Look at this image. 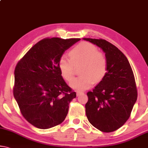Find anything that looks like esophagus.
Instances as JSON below:
<instances>
[{
  "label": "esophagus",
  "mask_w": 148,
  "mask_h": 148,
  "mask_svg": "<svg viewBox=\"0 0 148 148\" xmlns=\"http://www.w3.org/2000/svg\"><path fill=\"white\" fill-rule=\"evenodd\" d=\"M82 93H83V92H81V91H77V96H79V95L82 94Z\"/></svg>",
  "instance_id": "esophagus-1"
}]
</instances>
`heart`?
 Instances as JSON below:
<instances>
[{"instance_id":"b5f03b06","label":"heart","mask_w":148,"mask_h":148,"mask_svg":"<svg viewBox=\"0 0 148 148\" xmlns=\"http://www.w3.org/2000/svg\"><path fill=\"white\" fill-rule=\"evenodd\" d=\"M70 58L61 56L58 67L61 75L70 81L75 73V67L82 65L80 76L73 79L70 86L75 90H86L100 82L107 71V60L105 56L98 51L96 46L88 42H81L75 47L69 53Z\"/></svg>"}]
</instances>
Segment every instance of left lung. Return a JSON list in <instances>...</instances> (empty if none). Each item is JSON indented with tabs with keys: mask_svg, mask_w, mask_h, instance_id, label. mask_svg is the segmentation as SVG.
<instances>
[{
	"mask_svg": "<svg viewBox=\"0 0 148 148\" xmlns=\"http://www.w3.org/2000/svg\"><path fill=\"white\" fill-rule=\"evenodd\" d=\"M105 53L107 71L92 91L87 92L86 115L93 126L112 132L123 126L137 100L134 75L130 63L115 45L103 39L83 38Z\"/></svg>",
	"mask_w": 148,
	"mask_h": 148,
	"instance_id": "obj_1",
	"label": "left lung"
}]
</instances>
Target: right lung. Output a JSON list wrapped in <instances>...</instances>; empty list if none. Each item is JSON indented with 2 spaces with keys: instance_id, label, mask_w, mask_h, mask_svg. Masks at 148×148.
Returning a JSON list of instances; mask_svg holds the SVG:
<instances>
[{
  "instance_id": "obj_1",
  "label": "right lung",
  "mask_w": 148,
  "mask_h": 148,
  "mask_svg": "<svg viewBox=\"0 0 148 148\" xmlns=\"http://www.w3.org/2000/svg\"><path fill=\"white\" fill-rule=\"evenodd\" d=\"M79 38H44L18 62L13 94L24 118L34 126L48 129L67 116L76 92L68 86L58 67L65 50Z\"/></svg>"
}]
</instances>
